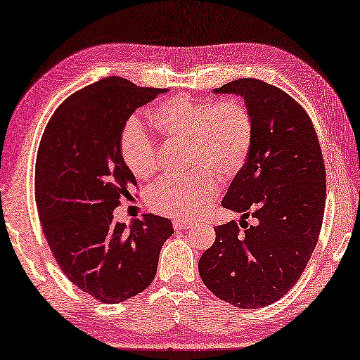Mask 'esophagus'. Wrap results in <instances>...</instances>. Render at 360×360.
Masks as SVG:
<instances>
[{
    "mask_svg": "<svg viewBox=\"0 0 360 360\" xmlns=\"http://www.w3.org/2000/svg\"><path fill=\"white\" fill-rule=\"evenodd\" d=\"M174 227L175 229H189V227L194 226L192 221H185V220H174Z\"/></svg>",
    "mask_w": 360,
    "mask_h": 360,
    "instance_id": "34e87169",
    "label": "esophagus"
}]
</instances>
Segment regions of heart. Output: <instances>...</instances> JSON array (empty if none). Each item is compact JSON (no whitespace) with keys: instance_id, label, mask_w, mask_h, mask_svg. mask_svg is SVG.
Returning a JSON list of instances; mask_svg holds the SVG:
<instances>
[{"instance_id":"obj_1","label":"heart","mask_w":360,"mask_h":360,"mask_svg":"<svg viewBox=\"0 0 360 360\" xmlns=\"http://www.w3.org/2000/svg\"><path fill=\"white\" fill-rule=\"evenodd\" d=\"M151 124L165 139L189 145L192 172L160 180L148 192V206L165 217L195 218L218 194L217 177L229 181L246 165L253 142L252 114L235 99L181 94L155 105ZM120 154L140 180L153 177L159 166L155 140L136 116L122 129Z\"/></svg>"}]
</instances>
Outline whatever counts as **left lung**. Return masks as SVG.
I'll list each match as a JSON object with an SVG mask.
<instances>
[{"mask_svg": "<svg viewBox=\"0 0 360 360\" xmlns=\"http://www.w3.org/2000/svg\"><path fill=\"white\" fill-rule=\"evenodd\" d=\"M241 96L253 120L252 150L232 180L223 207L241 214L215 227L198 261L205 285L240 309L274 304L301 278L319 238L326 166L309 114L278 86L244 77L215 89ZM252 214L255 225L245 220Z\"/></svg>", "mask_w": 360, "mask_h": 360, "instance_id": "obj_1", "label": "left lung"}]
</instances>
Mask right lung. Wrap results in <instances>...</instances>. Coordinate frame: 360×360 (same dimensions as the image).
Listing matches in <instances>:
<instances>
[{
  "mask_svg": "<svg viewBox=\"0 0 360 360\" xmlns=\"http://www.w3.org/2000/svg\"><path fill=\"white\" fill-rule=\"evenodd\" d=\"M168 89L101 79L59 105L44 131L34 166L42 232L64 275L105 304L129 300L153 283L168 218L153 214L127 226L112 220L137 185L120 154V134L139 107Z\"/></svg>",
  "mask_w": 360,
  "mask_h": 360,
  "instance_id": "right-lung-1",
  "label": "right lung"
}]
</instances>
